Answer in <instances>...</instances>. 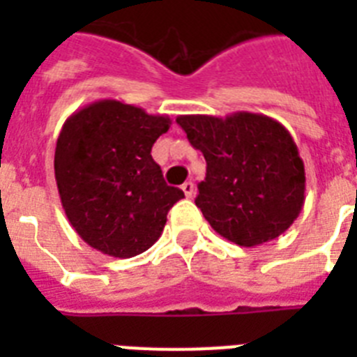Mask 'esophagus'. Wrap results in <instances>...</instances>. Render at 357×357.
Returning <instances> with one entry per match:
<instances>
[{
	"label": "esophagus",
	"instance_id": "obj_1",
	"mask_svg": "<svg viewBox=\"0 0 357 357\" xmlns=\"http://www.w3.org/2000/svg\"><path fill=\"white\" fill-rule=\"evenodd\" d=\"M181 188H182V191H184L185 197L193 198V195H195V184H193V182H184Z\"/></svg>",
	"mask_w": 357,
	"mask_h": 357
}]
</instances>
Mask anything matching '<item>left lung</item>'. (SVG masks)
Masks as SVG:
<instances>
[{
	"label": "left lung",
	"mask_w": 357,
	"mask_h": 357,
	"mask_svg": "<svg viewBox=\"0 0 357 357\" xmlns=\"http://www.w3.org/2000/svg\"><path fill=\"white\" fill-rule=\"evenodd\" d=\"M176 123L206 157L195 200L209 225L239 247H257L291 227L305 200L304 162L291 134L264 114H191Z\"/></svg>",
	"instance_id": "obj_1"
}]
</instances>
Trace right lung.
<instances>
[{
    "instance_id": "1",
    "label": "right lung",
    "mask_w": 357,
    "mask_h": 357,
    "mask_svg": "<svg viewBox=\"0 0 357 357\" xmlns=\"http://www.w3.org/2000/svg\"><path fill=\"white\" fill-rule=\"evenodd\" d=\"M172 125L118 100H98L66 119L55 181L69 223L89 247L128 259L153 245L184 191L168 185L151 146Z\"/></svg>"
}]
</instances>
